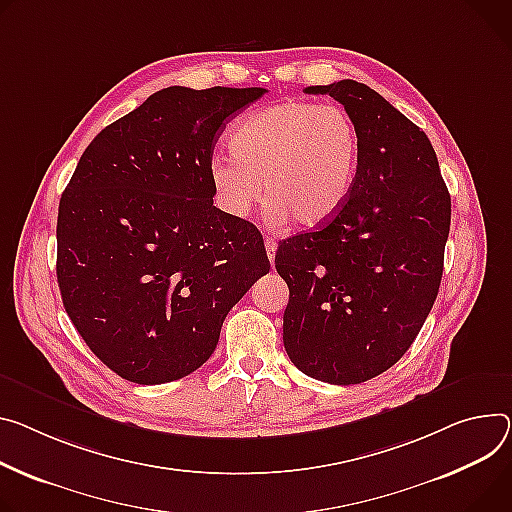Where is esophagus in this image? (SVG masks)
Segmentation results:
<instances>
[{"label":"esophagus","mask_w":512,"mask_h":512,"mask_svg":"<svg viewBox=\"0 0 512 512\" xmlns=\"http://www.w3.org/2000/svg\"><path fill=\"white\" fill-rule=\"evenodd\" d=\"M265 249H267V257H269V261H271V265H273V261H275V251H277V243H275L273 239H265Z\"/></svg>","instance_id":"obj_1"}]
</instances>
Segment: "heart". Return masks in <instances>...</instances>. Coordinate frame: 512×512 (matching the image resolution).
Instances as JSON below:
<instances>
[{
	"instance_id": "obj_1",
	"label": "heart",
	"mask_w": 512,
	"mask_h": 512,
	"mask_svg": "<svg viewBox=\"0 0 512 512\" xmlns=\"http://www.w3.org/2000/svg\"><path fill=\"white\" fill-rule=\"evenodd\" d=\"M210 161L218 206L235 218L263 204L273 220L314 228L333 220L355 188L361 132L341 106L286 100L247 114Z\"/></svg>"
}]
</instances>
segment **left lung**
Returning <instances> with one entry per match:
<instances>
[{
	"label": "left lung",
	"mask_w": 512,
	"mask_h": 512,
	"mask_svg": "<svg viewBox=\"0 0 512 512\" xmlns=\"http://www.w3.org/2000/svg\"><path fill=\"white\" fill-rule=\"evenodd\" d=\"M361 132V165L343 210L277 247L288 288L284 347L302 374L337 386L384 374L435 304L451 198L427 134L378 91L343 79L312 85Z\"/></svg>",
	"instance_id": "1"
}]
</instances>
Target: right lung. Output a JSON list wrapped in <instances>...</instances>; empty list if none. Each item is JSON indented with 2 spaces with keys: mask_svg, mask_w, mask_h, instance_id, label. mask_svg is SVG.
I'll return each instance as SVG.
<instances>
[{
  "mask_svg": "<svg viewBox=\"0 0 512 512\" xmlns=\"http://www.w3.org/2000/svg\"><path fill=\"white\" fill-rule=\"evenodd\" d=\"M263 87H165L83 151L57 220L65 310L120 378L192 374L226 314L269 273L255 224L214 206L210 161L228 118Z\"/></svg>",
  "mask_w": 512,
  "mask_h": 512,
  "instance_id": "obj_1",
  "label": "right lung"
}]
</instances>
